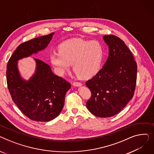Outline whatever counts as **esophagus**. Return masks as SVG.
Masks as SVG:
<instances>
[{
    "label": "esophagus",
    "instance_id": "34e87169",
    "mask_svg": "<svg viewBox=\"0 0 154 154\" xmlns=\"http://www.w3.org/2000/svg\"><path fill=\"white\" fill-rule=\"evenodd\" d=\"M73 85H74L75 87H81L82 85V84L80 82H74L73 83Z\"/></svg>",
    "mask_w": 154,
    "mask_h": 154
}]
</instances>
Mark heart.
<instances>
[{"label":"heart","instance_id":"b5f03b06","mask_svg":"<svg viewBox=\"0 0 154 154\" xmlns=\"http://www.w3.org/2000/svg\"><path fill=\"white\" fill-rule=\"evenodd\" d=\"M58 52H52L49 60L58 75H62L72 69L81 79L95 75L101 67L104 55L102 44L96 40L72 38L59 45Z\"/></svg>","mask_w":154,"mask_h":154}]
</instances>
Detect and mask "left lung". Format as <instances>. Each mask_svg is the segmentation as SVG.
<instances>
[{"label":"left lung","mask_w":154,"mask_h":154,"mask_svg":"<svg viewBox=\"0 0 154 154\" xmlns=\"http://www.w3.org/2000/svg\"><path fill=\"white\" fill-rule=\"evenodd\" d=\"M109 46V57L103 67L85 83L92 93L86 106L99 117H112L133 97L137 66L122 40L114 35L103 37Z\"/></svg>","instance_id":"1"}]
</instances>
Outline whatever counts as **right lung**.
I'll return each mask as SVG.
<instances>
[{
  "mask_svg": "<svg viewBox=\"0 0 154 154\" xmlns=\"http://www.w3.org/2000/svg\"><path fill=\"white\" fill-rule=\"evenodd\" d=\"M54 33L40 36L17 47L7 66V83L14 102L23 114L38 122H48L61 112L70 83L55 75L51 67L34 59L35 73L28 80L23 79L18 68V60L44 50Z\"/></svg>",
  "mask_w": 154,
  "mask_h": 154,
  "instance_id": "right-lung-1",
  "label": "right lung"
}]
</instances>
